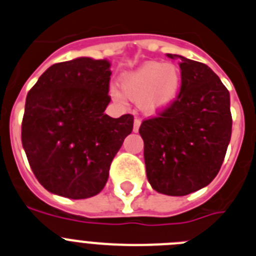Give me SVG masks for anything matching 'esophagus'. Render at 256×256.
<instances>
[{
    "label": "esophagus",
    "mask_w": 256,
    "mask_h": 256,
    "mask_svg": "<svg viewBox=\"0 0 256 256\" xmlns=\"http://www.w3.org/2000/svg\"><path fill=\"white\" fill-rule=\"evenodd\" d=\"M140 124H142V120H140V118H138V117H136L135 120H134V131H135V132H138V131H139Z\"/></svg>",
    "instance_id": "esophagus-1"
}]
</instances>
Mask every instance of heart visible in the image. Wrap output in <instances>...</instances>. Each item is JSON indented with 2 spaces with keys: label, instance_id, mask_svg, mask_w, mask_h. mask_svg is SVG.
I'll return each instance as SVG.
<instances>
[{
  "label": "heart",
  "instance_id": "heart-1",
  "mask_svg": "<svg viewBox=\"0 0 256 256\" xmlns=\"http://www.w3.org/2000/svg\"><path fill=\"white\" fill-rule=\"evenodd\" d=\"M180 70L172 63L146 62L135 70L126 72L120 78L124 94L148 114H156L173 104L180 88ZM112 96L121 98L120 93L112 90Z\"/></svg>",
  "mask_w": 256,
  "mask_h": 256
}]
</instances>
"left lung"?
<instances>
[{"instance_id":"1","label":"left lung","mask_w":256,"mask_h":256,"mask_svg":"<svg viewBox=\"0 0 256 256\" xmlns=\"http://www.w3.org/2000/svg\"><path fill=\"white\" fill-rule=\"evenodd\" d=\"M180 90L158 116L142 121L146 176L156 192L187 196L214 179L231 139L230 93L206 64L180 56Z\"/></svg>"}]
</instances>
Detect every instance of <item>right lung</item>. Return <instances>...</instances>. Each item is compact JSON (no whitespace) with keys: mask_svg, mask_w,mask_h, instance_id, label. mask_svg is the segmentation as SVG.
<instances>
[{"mask_svg":"<svg viewBox=\"0 0 256 256\" xmlns=\"http://www.w3.org/2000/svg\"><path fill=\"white\" fill-rule=\"evenodd\" d=\"M110 62L52 64L26 97L21 142L31 170L49 192L72 200L98 194L134 128L132 114H104L111 101Z\"/></svg>","mask_w":256,"mask_h":256,"instance_id":"1","label":"right lung"}]
</instances>
